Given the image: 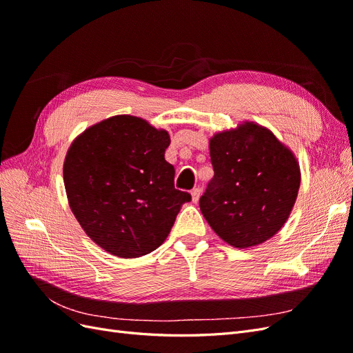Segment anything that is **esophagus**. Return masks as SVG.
<instances>
[{
  "label": "esophagus",
  "instance_id": "obj_1",
  "mask_svg": "<svg viewBox=\"0 0 353 353\" xmlns=\"http://www.w3.org/2000/svg\"><path fill=\"white\" fill-rule=\"evenodd\" d=\"M200 194H201L200 188H194L193 191H191V199H193V201H194V203H197V201L200 200Z\"/></svg>",
  "mask_w": 353,
  "mask_h": 353
}]
</instances>
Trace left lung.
Instances as JSON below:
<instances>
[{"label":"left lung","instance_id":"1","mask_svg":"<svg viewBox=\"0 0 353 353\" xmlns=\"http://www.w3.org/2000/svg\"><path fill=\"white\" fill-rule=\"evenodd\" d=\"M215 176L200 199L210 228L236 249L272 239L293 210L301 187L297 159L271 130L253 121L209 138Z\"/></svg>","mask_w":353,"mask_h":353}]
</instances>
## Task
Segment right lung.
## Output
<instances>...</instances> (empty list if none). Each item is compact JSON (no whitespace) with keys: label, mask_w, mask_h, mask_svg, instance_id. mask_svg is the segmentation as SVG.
Returning <instances> with one entry per match:
<instances>
[{"label":"right lung","mask_w":353,"mask_h":353,"mask_svg":"<svg viewBox=\"0 0 353 353\" xmlns=\"http://www.w3.org/2000/svg\"><path fill=\"white\" fill-rule=\"evenodd\" d=\"M166 130L143 117L116 114L72 141L63 163L70 210L103 250L123 259L148 254L169 236L191 196L175 190L165 160Z\"/></svg>","instance_id":"right-lung-1"}]
</instances>
